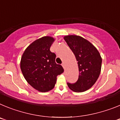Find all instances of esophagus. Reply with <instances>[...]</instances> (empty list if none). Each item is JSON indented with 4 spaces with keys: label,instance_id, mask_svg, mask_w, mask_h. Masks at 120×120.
<instances>
[{
    "label": "esophagus",
    "instance_id": "obj_1",
    "mask_svg": "<svg viewBox=\"0 0 120 120\" xmlns=\"http://www.w3.org/2000/svg\"><path fill=\"white\" fill-rule=\"evenodd\" d=\"M62 66L63 67L64 69L65 70V67H66V65H65V62H62Z\"/></svg>",
    "mask_w": 120,
    "mask_h": 120
}]
</instances>
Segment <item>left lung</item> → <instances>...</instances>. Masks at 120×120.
Listing matches in <instances>:
<instances>
[{"mask_svg":"<svg viewBox=\"0 0 120 120\" xmlns=\"http://www.w3.org/2000/svg\"><path fill=\"white\" fill-rule=\"evenodd\" d=\"M64 40L75 54L79 71L77 82L67 85L73 91L84 92L92 87L99 77L102 59L97 49L82 37L68 35Z\"/></svg>","mask_w":120,"mask_h":120,"instance_id":"left-lung-1","label":"left lung"}]
</instances>
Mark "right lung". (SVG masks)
I'll return each instance as SVG.
<instances>
[{
  "label": "right lung",
  "mask_w": 120,
  "mask_h": 120,
  "mask_svg": "<svg viewBox=\"0 0 120 120\" xmlns=\"http://www.w3.org/2000/svg\"><path fill=\"white\" fill-rule=\"evenodd\" d=\"M54 40L50 37L35 40L25 50L21 59V70L24 78L40 92L52 90L57 76L64 72L62 67L55 62V53L50 50Z\"/></svg>",
  "instance_id": "1"
}]
</instances>
